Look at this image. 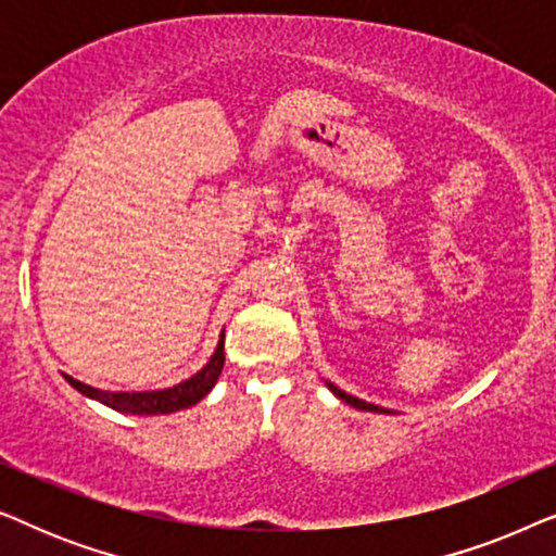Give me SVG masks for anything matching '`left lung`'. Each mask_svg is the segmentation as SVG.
<instances>
[{"instance_id": "left-lung-1", "label": "left lung", "mask_w": 556, "mask_h": 556, "mask_svg": "<svg viewBox=\"0 0 556 556\" xmlns=\"http://www.w3.org/2000/svg\"><path fill=\"white\" fill-rule=\"evenodd\" d=\"M329 384V390L337 394L339 400H344L346 405H352V407H356V409H369V413H390V409H384V407H377V405H369V402H364V400H359V397H354V394H346L344 390H339L337 384H331V382H326Z\"/></svg>"}]
</instances>
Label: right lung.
<instances>
[{"mask_svg":"<svg viewBox=\"0 0 556 556\" xmlns=\"http://www.w3.org/2000/svg\"><path fill=\"white\" fill-rule=\"evenodd\" d=\"M225 364V333L219 337V344L212 354V359L204 364V367L197 371L194 377L185 379L177 387H169V390H156V392H105V390H96V387L83 384L78 379L67 377L75 390L80 394H86L90 400L103 402L118 413H128V415H169L177 413V409L192 407L200 402L204 394H207L212 387H215L219 371H223Z\"/></svg>","mask_w":556,"mask_h":556,"instance_id":"right-lung-1","label":"right lung"}]
</instances>
